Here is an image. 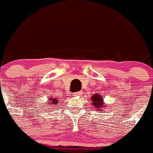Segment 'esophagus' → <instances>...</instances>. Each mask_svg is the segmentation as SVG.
I'll return each mask as SVG.
<instances>
[{
    "mask_svg": "<svg viewBox=\"0 0 153 153\" xmlns=\"http://www.w3.org/2000/svg\"><path fill=\"white\" fill-rule=\"evenodd\" d=\"M73 95H74V96H78V95H79V92H77V93H74V94H73Z\"/></svg>",
    "mask_w": 153,
    "mask_h": 153,
    "instance_id": "obj_1",
    "label": "esophagus"
}]
</instances>
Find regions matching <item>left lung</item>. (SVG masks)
Masks as SVG:
<instances>
[{
    "label": "left lung",
    "mask_w": 153,
    "mask_h": 153,
    "mask_svg": "<svg viewBox=\"0 0 153 153\" xmlns=\"http://www.w3.org/2000/svg\"><path fill=\"white\" fill-rule=\"evenodd\" d=\"M92 105H94V108H97V109H100L104 108V103H103V98L101 96L98 94H94V96L91 98Z\"/></svg>",
    "instance_id": "left-lung-1"
}]
</instances>
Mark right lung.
<instances>
[{"instance_id": "1", "label": "right lung", "mask_w": 153, "mask_h": 153, "mask_svg": "<svg viewBox=\"0 0 153 153\" xmlns=\"http://www.w3.org/2000/svg\"><path fill=\"white\" fill-rule=\"evenodd\" d=\"M59 102V100L56 97H51L48 99V105L49 106H56L57 105V103Z\"/></svg>"}]
</instances>
